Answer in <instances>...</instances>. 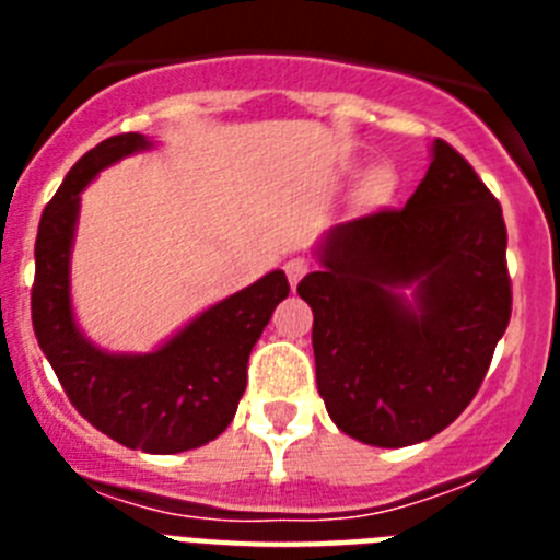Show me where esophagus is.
<instances>
[{
	"label": "esophagus",
	"instance_id": "obj_1",
	"mask_svg": "<svg viewBox=\"0 0 560 560\" xmlns=\"http://www.w3.org/2000/svg\"><path fill=\"white\" fill-rule=\"evenodd\" d=\"M285 277H289L291 289H296V283L303 280L305 271H308V260L305 257H291V260H285Z\"/></svg>",
	"mask_w": 560,
	"mask_h": 560
}]
</instances>
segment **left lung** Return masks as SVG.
Returning <instances> with one entry per match:
<instances>
[{"label": "left lung", "mask_w": 560, "mask_h": 560, "mask_svg": "<svg viewBox=\"0 0 560 560\" xmlns=\"http://www.w3.org/2000/svg\"><path fill=\"white\" fill-rule=\"evenodd\" d=\"M504 249L502 207L443 140L400 210L325 232L296 294L314 311L316 389L341 432L400 448L457 420L511 323Z\"/></svg>", "instance_id": "8db88e82"}]
</instances>
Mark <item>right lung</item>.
<instances>
[{
  "label": "right lung",
  "mask_w": 560,
  "mask_h": 560,
  "mask_svg": "<svg viewBox=\"0 0 560 560\" xmlns=\"http://www.w3.org/2000/svg\"><path fill=\"white\" fill-rule=\"evenodd\" d=\"M142 133H117L83 153L44 207L36 237L33 330L72 407L95 429L145 454H179L219 438L246 389V364L289 280L269 271L192 316L151 353H108L72 308V246L81 192L114 162L151 151Z\"/></svg>",
  "instance_id": "1"
}]
</instances>
